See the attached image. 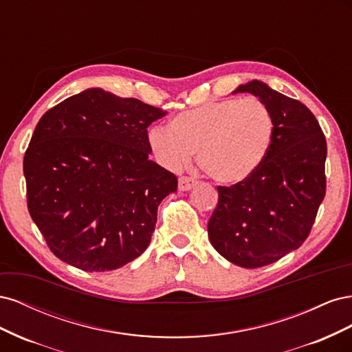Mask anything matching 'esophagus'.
I'll list each match as a JSON object with an SVG mask.
<instances>
[{
    "mask_svg": "<svg viewBox=\"0 0 352 352\" xmlns=\"http://www.w3.org/2000/svg\"><path fill=\"white\" fill-rule=\"evenodd\" d=\"M195 185H197V182L194 179L184 176V177L179 179V186L177 188H179V190H182V192H184V190H190Z\"/></svg>",
    "mask_w": 352,
    "mask_h": 352,
    "instance_id": "obj_1",
    "label": "esophagus"
}]
</instances>
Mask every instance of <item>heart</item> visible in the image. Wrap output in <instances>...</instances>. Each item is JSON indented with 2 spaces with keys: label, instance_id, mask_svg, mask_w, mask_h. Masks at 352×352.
Listing matches in <instances>:
<instances>
[{
  "label": "heart",
  "instance_id": "heart-1",
  "mask_svg": "<svg viewBox=\"0 0 352 352\" xmlns=\"http://www.w3.org/2000/svg\"><path fill=\"white\" fill-rule=\"evenodd\" d=\"M274 135L270 109L260 100H221L176 114L154 126L148 144L158 163L177 170L197 151L199 167L220 184H239L257 170Z\"/></svg>",
  "mask_w": 352,
  "mask_h": 352
}]
</instances>
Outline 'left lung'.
<instances>
[{
	"mask_svg": "<svg viewBox=\"0 0 352 352\" xmlns=\"http://www.w3.org/2000/svg\"><path fill=\"white\" fill-rule=\"evenodd\" d=\"M270 109L274 135L261 166L242 182L219 186L208 239L228 261L263 267L298 250L311 230L326 194L327 146L314 114L261 80L242 83Z\"/></svg>",
	"mask_w": 352,
	"mask_h": 352,
	"instance_id": "8db88e82",
	"label": "left lung"
}]
</instances>
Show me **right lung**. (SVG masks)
<instances>
[{
  "label": "right lung",
  "mask_w": 352,
  "mask_h": 352,
  "mask_svg": "<svg viewBox=\"0 0 352 352\" xmlns=\"http://www.w3.org/2000/svg\"><path fill=\"white\" fill-rule=\"evenodd\" d=\"M167 113L88 88L48 110L23 160L28 208L52 254L109 272L148 248L177 179L150 160L148 126Z\"/></svg>",
  "instance_id": "add662e5"
}]
</instances>
